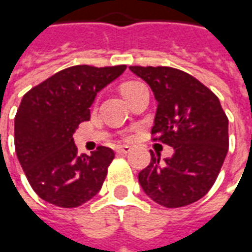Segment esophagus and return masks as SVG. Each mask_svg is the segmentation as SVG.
Segmentation results:
<instances>
[{"label":"esophagus","mask_w":252,"mask_h":252,"mask_svg":"<svg viewBox=\"0 0 252 252\" xmlns=\"http://www.w3.org/2000/svg\"><path fill=\"white\" fill-rule=\"evenodd\" d=\"M131 151V146H126V144H124V146H117L116 147V153L119 154H126Z\"/></svg>","instance_id":"esophagus-1"}]
</instances>
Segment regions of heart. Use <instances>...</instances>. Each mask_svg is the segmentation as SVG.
<instances>
[{
  "mask_svg": "<svg viewBox=\"0 0 252 252\" xmlns=\"http://www.w3.org/2000/svg\"><path fill=\"white\" fill-rule=\"evenodd\" d=\"M137 85H140V82H128L126 85H123V88H121V92L124 94V97H126V94L131 90V89L136 88Z\"/></svg>",
  "mask_w": 252,
  "mask_h": 252,
  "instance_id": "b5f03b06",
  "label": "heart"
}]
</instances>
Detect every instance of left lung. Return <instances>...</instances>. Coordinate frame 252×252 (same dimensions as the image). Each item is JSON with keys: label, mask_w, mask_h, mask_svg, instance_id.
<instances>
[{"label": "left lung", "mask_w": 252, "mask_h": 252, "mask_svg": "<svg viewBox=\"0 0 252 252\" xmlns=\"http://www.w3.org/2000/svg\"><path fill=\"white\" fill-rule=\"evenodd\" d=\"M151 88L158 102L155 139L174 148L139 173L143 191L157 204L180 208L202 198L221 170L228 153V119L209 89L185 71L173 67H129Z\"/></svg>", "instance_id": "obj_1"}]
</instances>
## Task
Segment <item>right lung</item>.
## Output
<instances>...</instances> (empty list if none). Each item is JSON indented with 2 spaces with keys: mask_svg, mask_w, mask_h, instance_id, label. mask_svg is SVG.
Instances as JSON below:
<instances>
[{
  "mask_svg": "<svg viewBox=\"0 0 252 252\" xmlns=\"http://www.w3.org/2000/svg\"><path fill=\"white\" fill-rule=\"evenodd\" d=\"M126 66H72L54 74L25 94L14 117L16 154L36 194L52 205L75 208L98 193L112 148L99 146L77 155L74 132L90 120L95 95Z\"/></svg>",
  "mask_w": 252,
  "mask_h": 252,
  "instance_id": "right-lung-1",
  "label": "right lung"
}]
</instances>
